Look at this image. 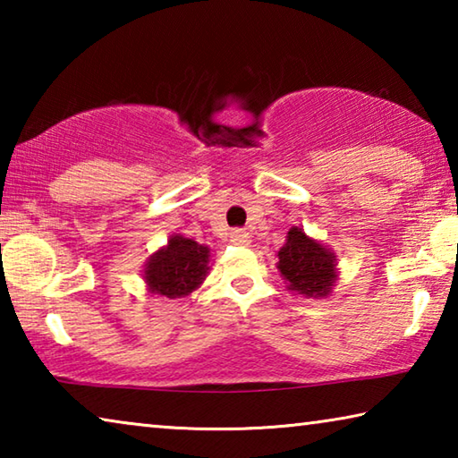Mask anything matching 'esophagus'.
I'll list each match as a JSON object with an SVG mask.
<instances>
[{
  "label": "esophagus",
  "mask_w": 458,
  "mask_h": 458,
  "mask_svg": "<svg viewBox=\"0 0 458 458\" xmlns=\"http://www.w3.org/2000/svg\"><path fill=\"white\" fill-rule=\"evenodd\" d=\"M230 240L234 244H238V246L250 244V236H248V232H244V230H232L230 232Z\"/></svg>",
  "instance_id": "esophagus-1"
}]
</instances>
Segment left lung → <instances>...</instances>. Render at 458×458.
<instances>
[{"label":"left lung","instance_id":"left-lung-1","mask_svg":"<svg viewBox=\"0 0 458 458\" xmlns=\"http://www.w3.org/2000/svg\"><path fill=\"white\" fill-rule=\"evenodd\" d=\"M278 273L286 289L307 299H323L337 281V259L327 246L309 238L303 228L293 226L278 250Z\"/></svg>","mask_w":458,"mask_h":458}]
</instances>
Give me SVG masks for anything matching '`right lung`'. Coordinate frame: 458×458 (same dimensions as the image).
Instances as JSON below:
<instances>
[{"instance_id": "add662e5", "label": "right lung", "mask_w": 458, "mask_h": 458, "mask_svg": "<svg viewBox=\"0 0 458 458\" xmlns=\"http://www.w3.org/2000/svg\"><path fill=\"white\" fill-rule=\"evenodd\" d=\"M210 262V248L182 234L169 236L167 246L153 252L145 262L143 278L153 294L167 299L188 297L204 283Z\"/></svg>"}]
</instances>
